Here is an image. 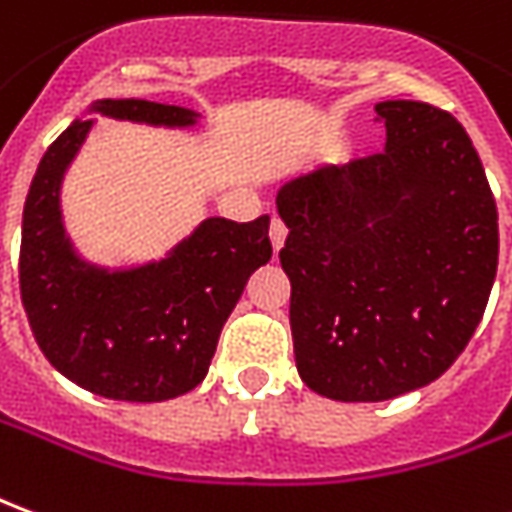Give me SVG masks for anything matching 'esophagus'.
<instances>
[{
	"mask_svg": "<svg viewBox=\"0 0 512 512\" xmlns=\"http://www.w3.org/2000/svg\"><path fill=\"white\" fill-rule=\"evenodd\" d=\"M268 238H271V246H274V252H280L282 244H285V238H288V227H285V221L271 219V230H268Z\"/></svg>",
	"mask_w": 512,
	"mask_h": 512,
	"instance_id": "esophagus-1",
	"label": "esophagus"
}]
</instances>
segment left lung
Here are the masks:
<instances>
[{"instance_id":"1","label":"left lung","mask_w":512,"mask_h":512,"mask_svg":"<svg viewBox=\"0 0 512 512\" xmlns=\"http://www.w3.org/2000/svg\"><path fill=\"white\" fill-rule=\"evenodd\" d=\"M385 152L285 182L280 263L299 377L338 402H385L438 380L491 296L499 224L463 124L391 99Z\"/></svg>"}]
</instances>
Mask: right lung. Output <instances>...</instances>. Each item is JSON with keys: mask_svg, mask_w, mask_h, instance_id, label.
Masks as SVG:
<instances>
[{"mask_svg": "<svg viewBox=\"0 0 512 512\" xmlns=\"http://www.w3.org/2000/svg\"><path fill=\"white\" fill-rule=\"evenodd\" d=\"M107 119L194 127L199 113L146 99H99ZM94 119L71 121L46 149L21 219L19 282L46 360L85 391L119 402H166L194 391L252 271L271 260L268 216L205 219L163 260L105 268L77 255L60 185Z\"/></svg>", "mask_w": 512, "mask_h": 512, "instance_id": "right-lung-1", "label": "right lung"}]
</instances>
